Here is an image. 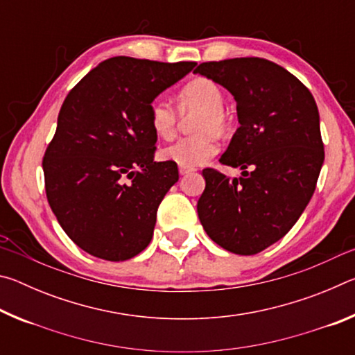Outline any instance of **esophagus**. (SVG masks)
<instances>
[{
	"label": "esophagus",
	"mask_w": 355,
	"mask_h": 355,
	"mask_svg": "<svg viewBox=\"0 0 355 355\" xmlns=\"http://www.w3.org/2000/svg\"><path fill=\"white\" fill-rule=\"evenodd\" d=\"M180 173H182V175H188V173H191V172H194L196 169L194 167H183V166H180Z\"/></svg>",
	"instance_id": "obj_1"
}]
</instances>
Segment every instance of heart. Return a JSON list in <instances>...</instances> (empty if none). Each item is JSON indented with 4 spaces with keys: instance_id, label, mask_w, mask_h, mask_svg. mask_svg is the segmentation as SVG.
I'll use <instances>...</instances> for the list:
<instances>
[{
    "instance_id": "b5f03b06",
    "label": "heart",
    "mask_w": 355,
    "mask_h": 355,
    "mask_svg": "<svg viewBox=\"0 0 355 355\" xmlns=\"http://www.w3.org/2000/svg\"><path fill=\"white\" fill-rule=\"evenodd\" d=\"M177 110L184 114L199 111L194 119L197 135L175 141L161 152L164 159L183 167H196L218 153V136L227 133L230 117L224 110V92L218 83L208 78H196L180 89ZM150 127L161 139H172L177 133L178 114L164 100H153L148 110Z\"/></svg>"
}]
</instances>
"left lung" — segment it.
I'll return each instance as SVG.
<instances>
[{"instance_id":"1","label":"left lung","mask_w":355,"mask_h":355,"mask_svg":"<svg viewBox=\"0 0 355 355\" xmlns=\"http://www.w3.org/2000/svg\"><path fill=\"white\" fill-rule=\"evenodd\" d=\"M194 71L236 100L239 128L219 161L243 171L228 178L203 169L197 213L216 244L255 255L291 230L313 196L324 163L320 112L309 89L268 59L203 62Z\"/></svg>"}]
</instances>
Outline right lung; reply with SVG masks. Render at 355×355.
Returning a JSON list of instances; mask_svg holds the SVG:
<instances>
[{
    "label": "right lung",
    "mask_w": 355,
    "mask_h": 355,
    "mask_svg": "<svg viewBox=\"0 0 355 355\" xmlns=\"http://www.w3.org/2000/svg\"><path fill=\"white\" fill-rule=\"evenodd\" d=\"M194 67L111 58L65 97L42 161L45 192L62 230L87 254L123 261L152 241L156 211L178 169L153 161L148 110Z\"/></svg>",
    "instance_id": "add662e5"
}]
</instances>
